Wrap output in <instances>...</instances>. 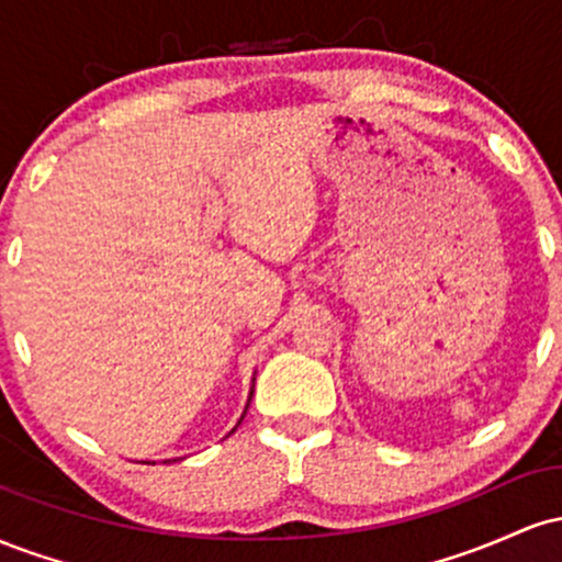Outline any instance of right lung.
<instances>
[{"instance_id": "right-lung-1", "label": "right lung", "mask_w": 562, "mask_h": 562, "mask_svg": "<svg viewBox=\"0 0 562 562\" xmlns=\"http://www.w3.org/2000/svg\"><path fill=\"white\" fill-rule=\"evenodd\" d=\"M250 396H254V391H250ZM245 409H248V406H245ZM240 420H243V417H240Z\"/></svg>"}]
</instances>
